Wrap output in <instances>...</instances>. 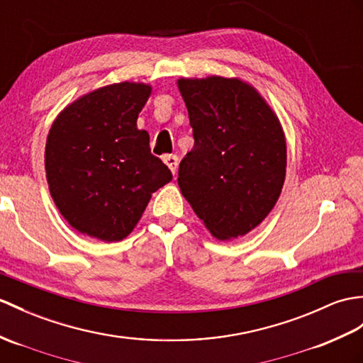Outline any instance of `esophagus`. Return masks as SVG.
Listing matches in <instances>:
<instances>
[{"label":"esophagus","instance_id":"obj_1","mask_svg":"<svg viewBox=\"0 0 363 363\" xmlns=\"http://www.w3.org/2000/svg\"><path fill=\"white\" fill-rule=\"evenodd\" d=\"M164 162L167 164L168 168H170V172H172L173 174H176V168H178V156L168 155V156L164 157Z\"/></svg>","mask_w":363,"mask_h":363}]
</instances>
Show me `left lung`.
Segmentation results:
<instances>
[{
	"instance_id": "obj_1",
	"label": "left lung",
	"mask_w": 363,
	"mask_h": 363,
	"mask_svg": "<svg viewBox=\"0 0 363 363\" xmlns=\"http://www.w3.org/2000/svg\"><path fill=\"white\" fill-rule=\"evenodd\" d=\"M176 85L195 138L179 164L182 196L216 240L244 237L280 198L288 165L281 122L238 77H181Z\"/></svg>"
}]
</instances>
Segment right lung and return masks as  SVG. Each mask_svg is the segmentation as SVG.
<instances>
[{
  "label": "right lung",
  "mask_w": 363,
  "mask_h": 363,
  "mask_svg": "<svg viewBox=\"0 0 363 363\" xmlns=\"http://www.w3.org/2000/svg\"><path fill=\"white\" fill-rule=\"evenodd\" d=\"M143 82L92 89L67 104L50 125L45 148L49 191L72 229L105 242L133 232L151 195L172 181L151 155L138 116L151 94Z\"/></svg>",
  "instance_id": "obj_1"
}]
</instances>
